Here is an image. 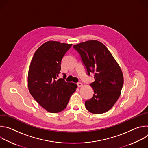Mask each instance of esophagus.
Masks as SVG:
<instances>
[{
    "label": "esophagus",
    "instance_id": "1",
    "mask_svg": "<svg viewBox=\"0 0 148 148\" xmlns=\"http://www.w3.org/2000/svg\"><path fill=\"white\" fill-rule=\"evenodd\" d=\"M77 85L78 87H81L82 86V84L81 82H78V83L77 84Z\"/></svg>",
    "mask_w": 148,
    "mask_h": 148
}]
</instances>
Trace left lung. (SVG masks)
<instances>
[{
    "label": "left lung",
    "mask_w": 148,
    "mask_h": 148,
    "mask_svg": "<svg viewBox=\"0 0 148 148\" xmlns=\"http://www.w3.org/2000/svg\"><path fill=\"white\" fill-rule=\"evenodd\" d=\"M79 53L87 74H94L92 97L85 102L86 109L95 114L109 111L118 99L123 84L120 67L108 49L97 40L73 46Z\"/></svg>",
    "instance_id": "1"
}]
</instances>
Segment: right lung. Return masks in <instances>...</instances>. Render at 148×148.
Here are the masks:
<instances>
[{
  "label": "right lung",
  "mask_w": 148,
  "mask_h": 148,
  "mask_svg": "<svg viewBox=\"0 0 148 148\" xmlns=\"http://www.w3.org/2000/svg\"><path fill=\"white\" fill-rule=\"evenodd\" d=\"M72 44L49 41L35 52L28 73L30 93L39 105L51 113L64 110L77 86L65 81L66 75L59 78L63 57Z\"/></svg>",
  "instance_id": "obj_1"
}]
</instances>
